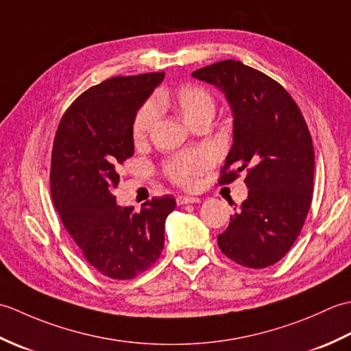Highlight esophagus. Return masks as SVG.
<instances>
[{
  "label": "esophagus",
  "instance_id": "esophagus-1",
  "mask_svg": "<svg viewBox=\"0 0 351 351\" xmlns=\"http://www.w3.org/2000/svg\"><path fill=\"white\" fill-rule=\"evenodd\" d=\"M178 205H187V204H199L200 199L199 197H193V196H180L176 199Z\"/></svg>",
  "mask_w": 351,
  "mask_h": 351
}]
</instances>
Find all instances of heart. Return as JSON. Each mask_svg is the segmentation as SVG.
<instances>
[{"instance_id": "heart-1", "label": "heart", "mask_w": 351, "mask_h": 351, "mask_svg": "<svg viewBox=\"0 0 351 351\" xmlns=\"http://www.w3.org/2000/svg\"><path fill=\"white\" fill-rule=\"evenodd\" d=\"M173 102L189 125L206 114L214 116L215 107L213 96L199 86L190 84L178 88L173 95ZM156 117H158V107L152 101L146 102L137 111L132 123V137L136 143H141L146 140ZM211 155L204 149H193V151L182 152L171 158L167 162L166 171L171 181L181 184L182 187H193L197 182L199 175L211 166Z\"/></svg>"}]
</instances>
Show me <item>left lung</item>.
I'll return each instance as SVG.
<instances>
[{
  "mask_svg": "<svg viewBox=\"0 0 351 351\" xmlns=\"http://www.w3.org/2000/svg\"><path fill=\"white\" fill-rule=\"evenodd\" d=\"M215 86L232 111V146L221 182L247 170V199L219 235L220 250L250 268L273 265L287 255L303 228L314 190V146L302 111L274 80L237 60L191 73Z\"/></svg>",
  "mask_w": 351,
  "mask_h": 351,
  "instance_id": "left-lung-1",
  "label": "left lung"
}]
</instances>
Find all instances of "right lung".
Instances as JSON below:
<instances>
[{"label": "right lung", "mask_w": 351, "mask_h": 351, "mask_svg": "<svg viewBox=\"0 0 351 351\" xmlns=\"http://www.w3.org/2000/svg\"><path fill=\"white\" fill-rule=\"evenodd\" d=\"M162 80L154 72L90 87L62 117L52 146V202L87 263L110 279H132L160 258L176 208L173 196H162L136 213L113 195L119 164L134 155V119Z\"/></svg>", "instance_id": "add662e5"}]
</instances>
